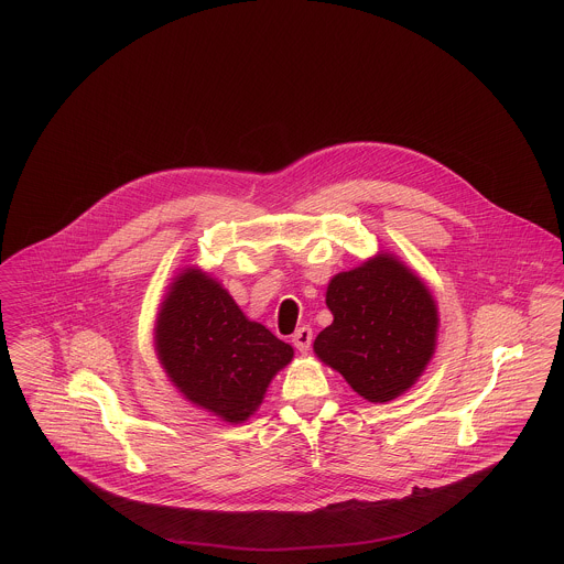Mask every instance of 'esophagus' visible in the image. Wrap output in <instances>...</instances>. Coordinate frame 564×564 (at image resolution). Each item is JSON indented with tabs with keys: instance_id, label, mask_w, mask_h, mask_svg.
I'll return each mask as SVG.
<instances>
[{
	"instance_id": "obj_1",
	"label": "esophagus",
	"mask_w": 564,
	"mask_h": 564,
	"mask_svg": "<svg viewBox=\"0 0 564 564\" xmlns=\"http://www.w3.org/2000/svg\"><path fill=\"white\" fill-rule=\"evenodd\" d=\"M311 343H313V329H311L308 325L300 327V329L293 334V345H295L302 354H306V351L311 349Z\"/></svg>"
}]
</instances>
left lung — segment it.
Listing matches in <instances>:
<instances>
[{"instance_id": "left-lung-1", "label": "left lung", "mask_w": 564, "mask_h": 564, "mask_svg": "<svg viewBox=\"0 0 564 564\" xmlns=\"http://www.w3.org/2000/svg\"><path fill=\"white\" fill-rule=\"evenodd\" d=\"M325 304L334 322L315 338V354L367 402L400 398L432 360L436 302L393 253L336 273Z\"/></svg>"}]
</instances>
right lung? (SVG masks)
<instances>
[{"instance_id": "right-lung-1", "label": "right lung", "mask_w": 564, "mask_h": 564, "mask_svg": "<svg viewBox=\"0 0 564 564\" xmlns=\"http://www.w3.org/2000/svg\"><path fill=\"white\" fill-rule=\"evenodd\" d=\"M154 334L173 387L228 423L247 421L275 373L293 360L289 343L249 322L230 293L195 267L171 282Z\"/></svg>"}]
</instances>
